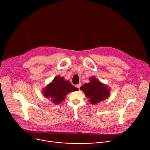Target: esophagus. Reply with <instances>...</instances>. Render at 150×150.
<instances>
[{
	"instance_id": "34e87169",
	"label": "esophagus",
	"mask_w": 150,
	"mask_h": 150,
	"mask_svg": "<svg viewBox=\"0 0 150 150\" xmlns=\"http://www.w3.org/2000/svg\"><path fill=\"white\" fill-rule=\"evenodd\" d=\"M80 87H81V84H80V83H79V84H78L76 85V87H77V88H79H79H80Z\"/></svg>"
}]
</instances>
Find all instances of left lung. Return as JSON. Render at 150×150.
<instances>
[{
	"label": "left lung",
	"instance_id": "8db88e82",
	"mask_svg": "<svg viewBox=\"0 0 150 150\" xmlns=\"http://www.w3.org/2000/svg\"><path fill=\"white\" fill-rule=\"evenodd\" d=\"M85 95L89 98V101L92 104H97L107 99L110 91L107 86L101 83L96 78H91V82L84 84L80 87Z\"/></svg>",
	"mask_w": 150,
	"mask_h": 150
}]
</instances>
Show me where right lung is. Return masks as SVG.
Here are the masks:
<instances>
[{
	"mask_svg": "<svg viewBox=\"0 0 150 150\" xmlns=\"http://www.w3.org/2000/svg\"><path fill=\"white\" fill-rule=\"evenodd\" d=\"M78 88L72 86L69 81H65L64 78L56 76L51 84L43 91L45 96L49 98L55 104L60 103L70 92L78 91Z\"/></svg>",
	"mask_w": 150,
	"mask_h": 150,
	"instance_id": "1",
	"label": "right lung"
}]
</instances>
